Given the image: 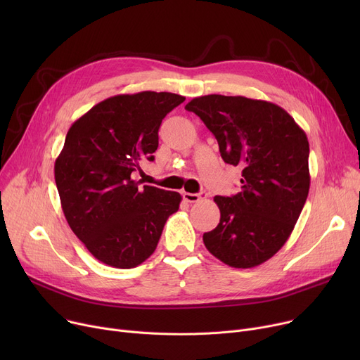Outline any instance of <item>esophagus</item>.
Wrapping results in <instances>:
<instances>
[{
	"instance_id": "esophagus-1",
	"label": "esophagus",
	"mask_w": 360,
	"mask_h": 360,
	"mask_svg": "<svg viewBox=\"0 0 360 360\" xmlns=\"http://www.w3.org/2000/svg\"><path fill=\"white\" fill-rule=\"evenodd\" d=\"M182 197L185 201L188 202H197L200 201L202 197H205V193H197V194H193V193H182Z\"/></svg>"
}]
</instances>
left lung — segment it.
<instances>
[{"instance_id": "8db88e82", "label": "left lung", "mask_w": 360, "mask_h": 360, "mask_svg": "<svg viewBox=\"0 0 360 360\" xmlns=\"http://www.w3.org/2000/svg\"><path fill=\"white\" fill-rule=\"evenodd\" d=\"M185 109L213 132L221 159L242 167L240 191L214 197L220 221L202 235L205 248L231 267H257L286 243L305 205L311 184L305 131L267 101L207 94Z\"/></svg>"}]
</instances>
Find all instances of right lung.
<instances>
[{
    "label": "right lung",
    "instance_id": "obj_1",
    "mask_svg": "<svg viewBox=\"0 0 360 360\" xmlns=\"http://www.w3.org/2000/svg\"><path fill=\"white\" fill-rule=\"evenodd\" d=\"M185 101L167 91L118 94L75 121L55 160L64 216L89 252L106 266L132 269L155 252L163 226L179 209V193L132 179L155 160L159 128Z\"/></svg>",
    "mask_w": 360,
    "mask_h": 360
}]
</instances>
